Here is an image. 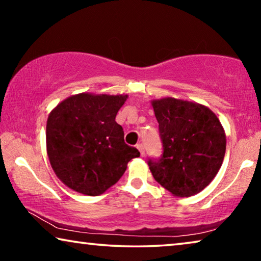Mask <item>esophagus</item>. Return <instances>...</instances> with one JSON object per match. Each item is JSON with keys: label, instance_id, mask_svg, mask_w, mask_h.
Here are the masks:
<instances>
[{"label": "esophagus", "instance_id": "obj_1", "mask_svg": "<svg viewBox=\"0 0 261 261\" xmlns=\"http://www.w3.org/2000/svg\"><path fill=\"white\" fill-rule=\"evenodd\" d=\"M137 148H138L139 152H140V155H142V156L145 155V152H144V146L142 145V144H138V145H137Z\"/></svg>", "mask_w": 261, "mask_h": 261}]
</instances>
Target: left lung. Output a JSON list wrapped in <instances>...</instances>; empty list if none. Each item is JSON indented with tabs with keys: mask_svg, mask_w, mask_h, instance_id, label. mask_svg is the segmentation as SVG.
Instances as JSON below:
<instances>
[{
	"mask_svg": "<svg viewBox=\"0 0 261 261\" xmlns=\"http://www.w3.org/2000/svg\"><path fill=\"white\" fill-rule=\"evenodd\" d=\"M163 155L148 160L153 177L177 197L200 193L220 171L226 136L220 119L208 107L193 101L164 97L151 101Z\"/></svg>",
	"mask_w": 261,
	"mask_h": 261,
	"instance_id": "8db88e82",
	"label": "left lung"
}]
</instances>
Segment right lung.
I'll use <instances>...</instances> for the list:
<instances>
[{"instance_id":"1","label":"right lung","mask_w":261,"mask_h":261,"mask_svg":"<svg viewBox=\"0 0 261 261\" xmlns=\"http://www.w3.org/2000/svg\"><path fill=\"white\" fill-rule=\"evenodd\" d=\"M127 95L81 93L60 102L48 115L46 151L63 184L97 196L121 179L127 163L140 155L124 143L115 118Z\"/></svg>"}]
</instances>
